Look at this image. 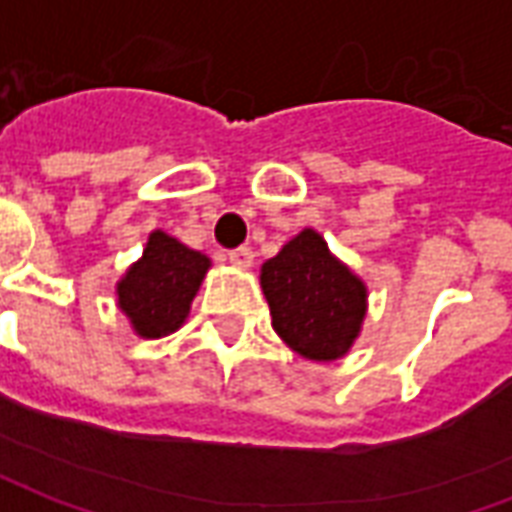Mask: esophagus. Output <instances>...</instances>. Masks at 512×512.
Returning a JSON list of instances; mask_svg holds the SVG:
<instances>
[{
  "label": "esophagus",
  "instance_id": "esophagus-1",
  "mask_svg": "<svg viewBox=\"0 0 512 512\" xmlns=\"http://www.w3.org/2000/svg\"><path fill=\"white\" fill-rule=\"evenodd\" d=\"M230 263H233L235 268H249L255 263V252H252L249 246H238V249L230 252Z\"/></svg>",
  "mask_w": 512,
  "mask_h": 512
}]
</instances>
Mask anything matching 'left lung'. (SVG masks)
I'll list each match as a JSON object with an SVG mask.
<instances>
[{
  "mask_svg": "<svg viewBox=\"0 0 512 512\" xmlns=\"http://www.w3.org/2000/svg\"><path fill=\"white\" fill-rule=\"evenodd\" d=\"M260 288L279 340L307 362L343 359L362 334L370 296L365 279L312 227L260 266Z\"/></svg>",
  "mask_w": 512,
  "mask_h": 512,
  "instance_id": "left-lung-1",
  "label": "left lung"
}]
</instances>
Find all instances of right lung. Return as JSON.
Masks as SVG:
<instances>
[{
  "mask_svg": "<svg viewBox=\"0 0 512 512\" xmlns=\"http://www.w3.org/2000/svg\"><path fill=\"white\" fill-rule=\"evenodd\" d=\"M211 271V257L191 249L175 235L153 230L142 257L117 279V310L142 340L178 332L191 312V301Z\"/></svg>",
  "mask_w": 512,
  "mask_h": 512,
  "instance_id": "right-lung-1",
  "label": "right lung"
}]
</instances>
